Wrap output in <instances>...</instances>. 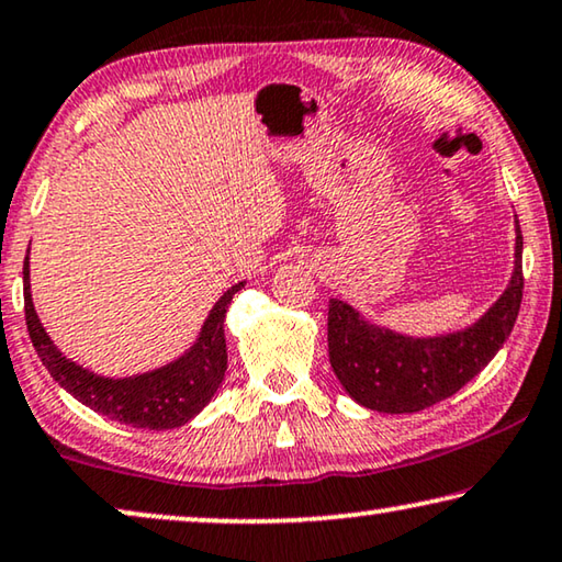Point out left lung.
<instances>
[{"label": "left lung", "instance_id": "1", "mask_svg": "<svg viewBox=\"0 0 562 562\" xmlns=\"http://www.w3.org/2000/svg\"><path fill=\"white\" fill-rule=\"evenodd\" d=\"M522 231L515 221V271L503 296L472 326L445 336L396 334L329 301V361L361 407L412 414L447 400L485 369L510 336L522 301Z\"/></svg>", "mask_w": 562, "mask_h": 562}]
</instances>
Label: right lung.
<instances>
[{"label": "right lung", "instance_id": "add662e5", "mask_svg": "<svg viewBox=\"0 0 562 562\" xmlns=\"http://www.w3.org/2000/svg\"><path fill=\"white\" fill-rule=\"evenodd\" d=\"M24 318H27L30 339L37 349V357L47 367L52 379L70 392L85 407L105 414L120 425H133L140 429H176L191 422L205 404L213 400L226 376L228 351L223 318L231 299L244 289L246 281L231 286L215 301L201 334L183 357L170 364L145 371V374L110 379L75 364L49 339L45 326L40 324L37 311L32 304L30 291V256L24 258Z\"/></svg>", "mask_w": 562, "mask_h": 562}]
</instances>
